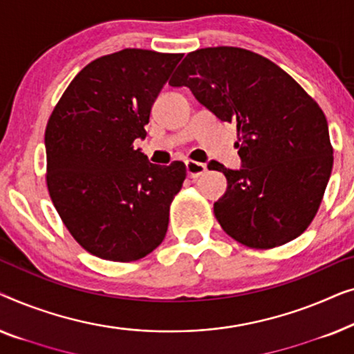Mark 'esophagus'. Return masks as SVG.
I'll return each instance as SVG.
<instances>
[{
    "label": "esophagus",
    "instance_id": "obj_1",
    "mask_svg": "<svg viewBox=\"0 0 354 354\" xmlns=\"http://www.w3.org/2000/svg\"><path fill=\"white\" fill-rule=\"evenodd\" d=\"M186 171H187V176L189 178H198V176L203 175V173L207 171V167L203 165V163L187 160L186 162Z\"/></svg>",
    "mask_w": 354,
    "mask_h": 354
}]
</instances>
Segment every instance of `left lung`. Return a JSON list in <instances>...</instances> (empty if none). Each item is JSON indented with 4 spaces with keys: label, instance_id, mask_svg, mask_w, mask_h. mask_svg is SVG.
Listing matches in <instances>:
<instances>
[{
    "label": "left lung",
    "instance_id": "left-lung-1",
    "mask_svg": "<svg viewBox=\"0 0 354 354\" xmlns=\"http://www.w3.org/2000/svg\"><path fill=\"white\" fill-rule=\"evenodd\" d=\"M170 86H186L218 120L237 125L241 168L215 163L227 189L213 212L247 247L290 242L310 226L333 157L324 112L287 72L242 48L189 53Z\"/></svg>",
    "mask_w": 354,
    "mask_h": 354
}]
</instances>
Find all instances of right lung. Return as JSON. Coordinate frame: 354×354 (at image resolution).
I'll return each mask as SVG.
<instances>
[{
	"label": "right lung",
	"mask_w": 354,
	"mask_h": 354,
	"mask_svg": "<svg viewBox=\"0 0 354 354\" xmlns=\"http://www.w3.org/2000/svg\"><path fill=\"white\" fill-rule=\"evenodd\" d=\"M183 54L123 49L88 64L44 131L48 191L64 225L102 260L134 261L165 237L186 165H153L134 149Z\"/></svg>",
	"instance_id": "obj_1"
}]
</instances>
